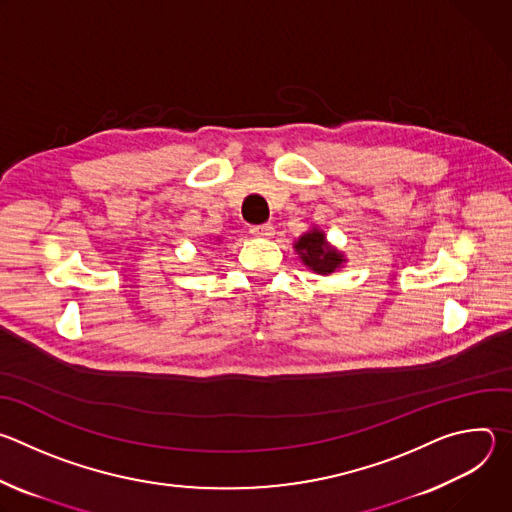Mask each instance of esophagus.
I'll list each match as a JSON object with an SVG mask.
<instances>
[{"instance_id":"1","label":"esophagus","mask_w":512,"mask_h":512,"mask_svg":"<svg viewBox=\"0 0 512 512\" xmlns=\"http://www.w3.org/2000/svg\"><path fill=\"white\" fill-rule=\"evenodd\" d=\"M249 233L255 235V237H271V235H273V225H271V223L253 225V227L249 229Z\"/></svg>"}]
</instances>
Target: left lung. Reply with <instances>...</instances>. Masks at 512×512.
Wrapping results in <instances>:
<instances>
[{"label": "left lung", "instance_id": "8db88e82", "mask_svg": "<svg viewBox=\"0 0 512 512\" xmlns=\"http://www.w3.org/2000/svg\"><path fill=\"white\" fill-rule=\"evenodd\" d=\"M296 251L300 253L302 261L316 273H332L340 267V263L344 261L342 255L334 249L328 247L324 233H320L318 229L306 233L298 243H296Z\"/></svg>", "mask_w": 512, "mask_h": 512}]
</instances>
